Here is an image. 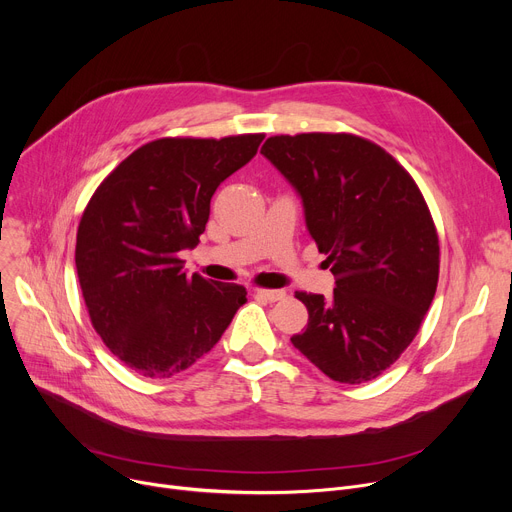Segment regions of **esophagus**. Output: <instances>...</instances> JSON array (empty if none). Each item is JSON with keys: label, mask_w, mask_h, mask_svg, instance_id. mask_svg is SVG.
I'll return each instance as SVG.
<instances>
[{"label": "esophagus", "mask_w": 512, "mask_h": 512, "mask_svg": "<svg viewBox=\"0 0 512 512\" xmlns=\"http://www.w3.org/2000/svg\"><path fill=\"white\" fill-rule=\"evenodd\" d=\"M253 294H255V297H259V299L270 301V303L282 301V299L286 297V292H284V290H270V288H255V290H253Z\"/></svg>", "instance_id": "obj_1"}]
</instances>
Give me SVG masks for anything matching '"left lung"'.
<instances>
[{
  "label": "left lung",
  "mask_w": 512,
  "mask_h": 512,
  "mask_svg": "<svg viewBox=\"0 0 512 512\" xmlns=\"http://www.w3.org/2000/svg\"><path fill=\"white\" fill-rule=\"evenodd\" d=\"M261 153L299 191L336 278L330 301L294 292L309 311L294 348L334 382L378 378L407 351L438 288V230L417 182L351 132L278 134Z\"/></svg>",
  "instance_id": "8db88e82"
}]
</instances>
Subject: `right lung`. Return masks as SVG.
I'll list each match as a JSON object with an SVG mask.
<instances>
[{
  "instance_id": "right-lung-1",
  "label": "right lung",
  "mask_w": 512,
  "mask_h": 512,
  "mask_svg": "<svg viewBox=\"0 0 512 512\" xmlns=\"http://www.w3.org/2000/svg\"><path fill=\"white\" fill-rule=\"evenodd\" d=\"M263 134L164 137L103 178L76 230V274L105 346L143 378L166 380L218 344L247 303L240 284L188 276L211 197L251 161Z\"/></svg>"
}]
</instances>
